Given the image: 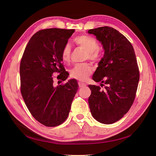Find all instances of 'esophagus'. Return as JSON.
I'll return each instance as SVG.
<instances>
[{
    "label": "esophagus",
    "mask_w": 156,
    "mask_h": 156,
    "mask_svg": "<svg viewBox=\"0 0 156 156\" xmlns=\"http://www.w3.org/2000/svg\"><path fill=\"white\" fill-rule=\"evenodd\" d=\"M78 85H79L80 87H85L87 85V84L85 83H83V82H81V81H79V82H78Z\"/></svg>",
    "instance_id": "esophagus-1"
}]
</instances>
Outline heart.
Returning <instances> with one entry per match:
<instances>
[{
	"label": "heart",
	"instance_id": "heart-1",
	"mask_svg": "<svg viewBox=\"0 0 156 156\" xmlns=\"http://www.w3.org/2000/svg\"><path fill=\"white\" fill-rule=\"evenodd\" d=\"M75 42L83 48L87 52L85 58L96 61L99 60L100 53L99 50V44L93 37L88 35H80L75 38ZM71 48L69 44L65 45L62 48L61 57L64 62L70 61ZM93 72L91 66L87 63L76 64L70 71L71 77L80 81H85Z\"/></svg>",
	"mask_w": 156,
	"mask_h": 156
}]
</instances>
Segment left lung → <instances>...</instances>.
<instances>
[{
  "label": "left lung",
  "instance_id": "left-lung-1",
  "mask_svg": "<svg viewBox=\"0 0 156 156\" xmlns=\"http://www.w3.org/2000/svg\"><path fill=\"white\" fill-rule=\"evenodd\" d=\"M88 33L96 37L104 50L92 79L105 87L102 90L88 85L90 109L97 121L112 124L124 116L135 100L140 78L135 53L129 40L113 28L99 27Z\"/></svg>",
  "mask_w": 156,
  "mask_h": 156
}]
</instances>
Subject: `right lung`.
Masks as SVG:
<instances>
[{
  "instance_id": "right-lung-1",
  "label": "right lung",
  "mask_w": 156,
  "mask_h": 156,
  "mask_svg": "<svg viewBox=\"0 0 156 156\" xmlns=\"http://www.w3.org/2000/svg\"><path fill=\"white\" fill-rule=\"evenodd\" d=\"M75 30L49 28L31 37L20 63L21 93L27 107L41 124L54 127L67 119L78 88L76 80L54 85V73L64 81L68 77L61 53Z\"/></svg>"
}]
</instances>
